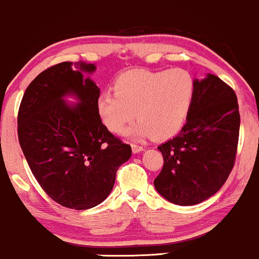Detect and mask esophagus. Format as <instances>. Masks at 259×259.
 <instances>
[{
    "label": "esophagus",
    "mask_w": 259,
    "mask_h": 259,
    "mask_svg": "<svg viewBox=\"0 0 259 259\" xmlns=\"http://www.w3.org/2000/svg\"><path fill=\"white\" fill-rule=\"evenodd\" d=\"M131 147H132L133 154H138V153H141V151H143V147H141V145L132 144V145H131Z\"/></svg>",
    "instance_id": "obj_1"
}]
</instances>
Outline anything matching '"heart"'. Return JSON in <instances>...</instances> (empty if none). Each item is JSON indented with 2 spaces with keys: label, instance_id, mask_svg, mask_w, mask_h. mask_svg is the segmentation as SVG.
<instances>
[{
  "label": "heart",
  "instance_id": "b5f03b06",
  "mask_svg": "<svg viewBox=\"0 0 259 259\" xmlns=\"http://www.w3.org/2000/svg\"><path fill=\"white\" fill-rule=\"evenodd\" d=\"M114 93L97 102L102 122L115 135L137 117L128 135L165 141L181 131L195 94V80L184 69L128 70L115 80Z\"/></svg>",
  "mask_w": 259,
  "mask_h": 259
}]
</instances>
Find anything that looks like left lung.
Listing matches in <instances>:
<instances>
[{"mask_svg":"<svg viewBox=\"0 0 259 259\" xmlns=\"http://www.w3.org/2000/svg\"><path fill=\"white\" fill-rule=\"evenodd\" d=\"M240 114L236 94L218 76L195 80L187 122L161 144L163 167L155 189L169 202L193 206L214 195L235 163Z\"/></svg>","mask_w":259,"mask_h":259,"instance_id":"left-lung-1","label":"left lung"}]
</instances>
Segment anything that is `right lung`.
Masks as SVG:
<instances>
[{
    "mask_svg": "<svg viewBox=\"0 0 259 259\" xmlns=\"http://www.w3.org/2000/svg\"><path fill=\"white\" fill-rule=\"evenodd\" d=\"M63 62L26 88L18 112V138L32 175L51 199L72 209L99 205L132 149L111 135L97 111L100 90L83 72L94 64ZM79 100L68 105L63 99Z\"/></svg>",
    "mask_w": 259,
    "mask_h": 259,
    "instance_id": "1",
    "label": "right lung"
}]
</instances>
